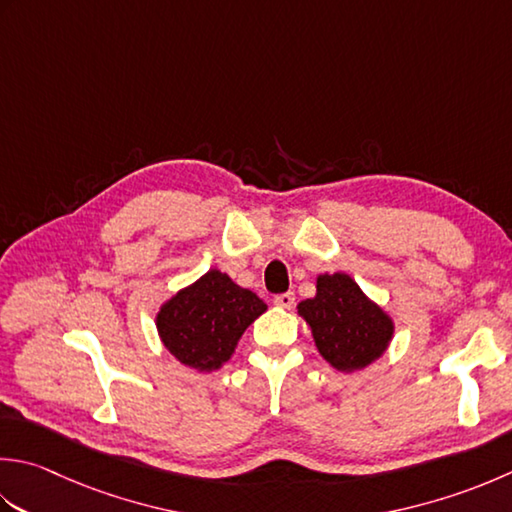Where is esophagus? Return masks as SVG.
I'll list each match as a JSON object with an SVG mask.
<instances>
[{
    "label": "esophagus",
    "instance_id": "34e87169",
    "mask_svg": "<svg viewBox=\"0 0 512 512\" xmlns=\"http://www.w3.org/2000/svg\"><path fill=\"white\" fill-rule=\"evenodd\" d=\"M273 304L279 308H293L295 306V293H282L273 299Z\"/></svg>",
    "mask_w": 512,
    "mask_h": 512
}]
</instances>
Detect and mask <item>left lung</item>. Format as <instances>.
Returning a JSON list of instances; mask_svg holds the SVG:
<instances>
[{"instance_id": "8db88e82", "label": "left lung", "mask_w": 512, "mask_h": 512, "mask_svg": "<svg viewBox=\"0 0 512 512\" xmlns=\"http://www.w3.org/2000/svg\"><path fill=\"white\" fill-rule=\"evenodd\" d=\"M315 297L297 304L313 342L326 362L357 373L382 357L395 335V322L346 273L317 275Z\"/></svg>"}]
</instances>
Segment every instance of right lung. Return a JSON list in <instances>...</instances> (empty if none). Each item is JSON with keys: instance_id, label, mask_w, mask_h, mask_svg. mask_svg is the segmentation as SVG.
<instances>
[{"instance_id": "1", "label": "right lung", "mask_w": 512, "mask_h": 512, "mask_svg": "<svg viewBox=\"0 0 512 512\" xmlns=\"http://www.w3.org/2000/svg\"><path fill=\"white\" fill-rule=\"evenodd\" d=\"M266 308L253 290L235 284L222 270L210 268L159 306L155 326L168 353L179 364L204 375L219 370L233 357L244 330Z\"/></svg>"}]
</instances>
